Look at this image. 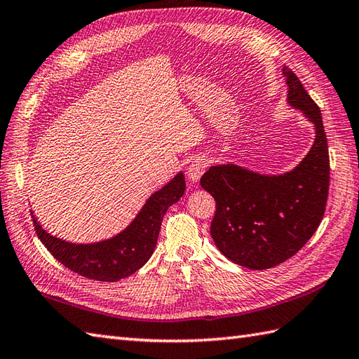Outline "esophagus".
<instances>
[{
    "label": "esophagus",
    "mask_w": 359,
    "mask_h": 359,
    "mask_svg": "<svg viewBox=\"0 0 359 359\" xmlns=\"http://www.w3.org/2000/svg\"><path fill=\"white\" fill-rule=\"evenodd\" d=\"M208 163H210V161H208L205 156H198V157H196V159L191 161V163L187 168L188 179L191 182H198L200 177H202V174L206 171Z\"/></svg>",
    "instance_id": "34e87169"
}]
</instances>
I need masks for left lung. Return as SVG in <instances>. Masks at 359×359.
<instances>
[{
	"label": "left lung",
	"mask_w": 359,
	"mask_h": 359,
	"mask_svg": "<svg viewBox=\"0 0 359 359\" xmlns=\"http://www.w3.org/2000/svg\"><path fill=\"white\" fill-rule=\"evenodd\" d=\"M287 104L315 127L311 151L294 170L269 176L236 163L214 165L200 185L215 198L211 237L236 264L263 271L302 249L318 229L329 194V149L321 111L297 74L283 67Z\"/></svg>",
	"instance_id": "1"
}]
</instances>
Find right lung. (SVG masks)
<instances>
[{"label": "right lung", "instance_id": "right-lung-1", "mask_svg": "<svg viewBox=\"0 0 359 359\" xmlns=\"http://www.w3.org/2000/svg\"><path fill=\"white\" fill-rule=\"evenodd\" d=\"M183 172L149 197L127 228L118 236L96 243H72L57 238L41 226L32 212L36 234L57 262L82 277L97 281H118L144 266L153 255L166 210L185 193Z\"/></svg>", "mask_w": 359, "mask_h": 359}]
</instances>
